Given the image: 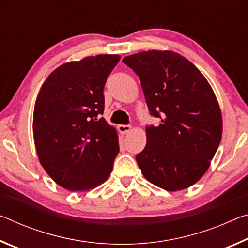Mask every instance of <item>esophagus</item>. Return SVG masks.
I'll use <instances>...</instances> for the list:
<instances>
[{"mask_svg":"<svg viewBox=\"0 0 248 248\" xmlns=\"http://www.w3.org/2000/svg\"><path fill=\"white\" fill-rule=\"evenodd\" d=\"M118 130H119L120 133L125 134V133H128L130 130H131V125H129V124H119L118 125Z\"/></svg>","mask_w":248,"mask_h":248,"instance_id":"obj_1","label":"esophagus"}]
</instances>
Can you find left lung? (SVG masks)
Here are the masks:
<instances>
[{
  "label": "left lung",
  "mask_w": 248,
  "mask_h": 248,
  "mask_svg": "<svg viewBox=\"0 0 248 248\" xmlns=\"http://www.w3.org/2000/svg\"><path fill=\"white\" fill-rule=\"evenodd\" d=\"M123 62L141 81L150 115L146 145L136 159L155 186L182 190L198 182L219 148L222 116L216 95L202 73L173 51L150 50Z\"/></svg>",
  "instance_id": "left-lung-1"
}]
</instances>
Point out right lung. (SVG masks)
Returning a JSON list of instances; mask_svg holds the SVG:
<instances>
[{
	"mask_svg": "<svg viewBox=\"0 0 248 248\" xmlns=\"http://www.w3.org/2000/svg\"><path fill=\"white\" fill-rule=\"evenodd\" d=\"M120 60L98 54L57 68L41 86L33 109V139L40 164L71 191L97 187L112 170L118 136L100 115L104 87Z\"/></svg>",
	"mask_w": 248,
	"mask_h": 248,
	"instance_id": "right-lung-1",
	"label": "right lung"
}]
</instances>
